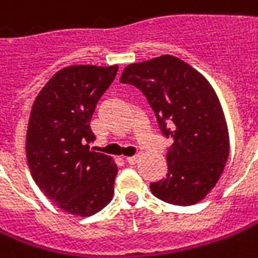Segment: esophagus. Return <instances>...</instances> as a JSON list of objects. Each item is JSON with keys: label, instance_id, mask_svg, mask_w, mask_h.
I'll list each match as a JSON object with an SVG mask.
<instances>
[{"label": "esophagus", "instance_id": "obj_1", "mask_svg": "<svg viewBox=\"0 0 258 258\" xmlns=\"http://www.w3.org/2000/svg\"><path fill=\"white\" fill-rule=\"evenodd\" d=\"M137 160H139V155H134V156H128V158H127V162H128L130 165L137 163Z\"/></svg>", "mask_w": 258, "mask_h": 258}]
</instances>
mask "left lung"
Listing matches in <instances>:
<instances>
[{
  "instance_id": "8db88e82",
  "label": "left lung",
  "mask_w": 258,
  "mask_h": 258,
  "mask_svg": "<svg viewBox=\"0 0 258 258\" xmlns=\"http://www.w3.org/2000/svg\"><path fill=\"white\" fill-rule=\"evenodd\" d=\"M121 83L147 98L160 131L172 137L166 178L152 192L166 203L191 206L216 185L229 155V133L219 98L203 74L172 55L127 66Z\"/></svg>"
}]
</instances>
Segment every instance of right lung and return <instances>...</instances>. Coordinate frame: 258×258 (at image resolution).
<instances>
[{"label": "right lung", "mask_w": 258, "mask_h": 258, "mask_svg": "<svg viewBox=\"0 0 258 258\" xmlns=\"http://www.w3.org/2000/svg\"><path fill=\"white\" fill-rule=\"evenodd\" d=\"M118 66H70L43 86L33 102L26 156L42 192L64 212L92 216L112 200L118 166L93 152L90 119L114 82Z\"/></svg>", "instance_id": "add662e5"}]
</instances>
